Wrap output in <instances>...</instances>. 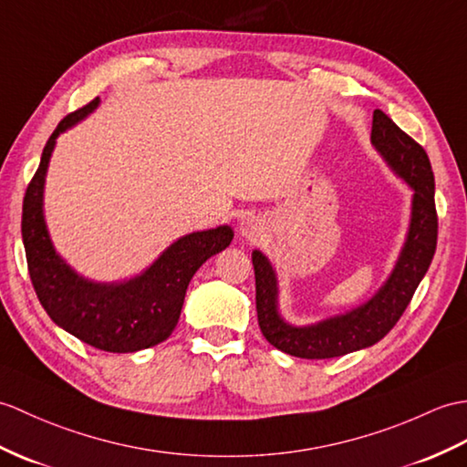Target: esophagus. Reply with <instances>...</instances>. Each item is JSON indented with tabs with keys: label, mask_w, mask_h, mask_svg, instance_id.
<instances>
[{
	"label": "esophagus",
	"mask_w": 467,
	"mask_h": 467,
	"mask_svg": "<svg viewBox=\"0 0 467 467\" xmlns=\"http://www.w3.org/2000/svg\"><path fill=\"white\" fill-rule=\"evenodd\" d=\"M266 233V223L263 216L258 214H248L241 223V234L246 238V241H258L263 238V234Z\"/></svg>",
	"instance_id": "34e87169"
}]
</instances>
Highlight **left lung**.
<instances>
[{"mask_svg": "<svg viewBox=\"0 0 467 467\" xmlns=\"http://www.w3.org/2000/svg\"><path fill=\"white\" fill-rule=\"evenodd\" d=\"M372 147L386 167L411 189L404 244L389 275L370 298L350 310L310 324H292L283 317L276 268L263 251H253L258 327L280 352L322 360L374 346L394 328L428 273L438 243L433 202L436 182L430 159L426 150L380 109L374 111Z\"/></svg>", "mask_w": 467, "mask_h": 467, "instance_id": "obj_1", "label": "left lung"}]
</instances>
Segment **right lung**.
I'll list each match as a JSON object with an SVG mask.
<instances>
[{"label": "right lung", "mask_w": 467, "mask_h": 467, "mask_svg": "<svg viewBox=\"0 0 467 467\" xmlns=\"http://www.w3.org/2000/svg\"><path fill=\"white\" fill-rule=\"evenodd\" d=\"M99 97L67 115L43 147L39 169L31 179L21 214L29 276L41 306L59 328L105 352H137L167 340L175 330L187 286L194 273L231 244L234 231L221 224L194 231L171 243L139 275L101 283L79 275L51 241L43 192L57 137L79 125L99 107Z\"/></svg>", "instance_id": "obj_1"}]
</instances>
